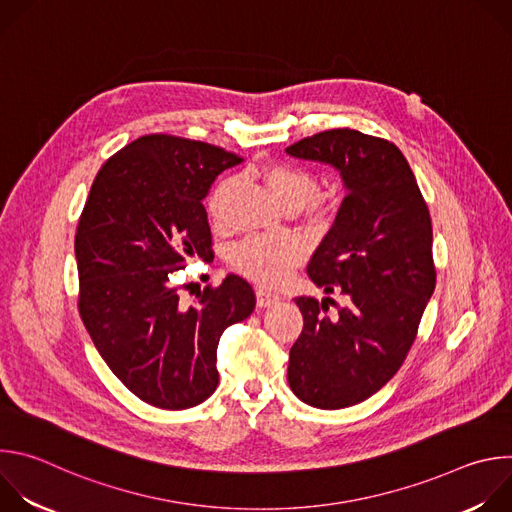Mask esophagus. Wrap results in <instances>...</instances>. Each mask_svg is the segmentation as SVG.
Instances as JSON below:
<instances>
[{"label": "esophagus", "instance_id": "esophagus-1", "mask_svg": "<svg viewBox=\"0 0 512 512\" xmlns=\"http://www.w3.org/2000/svg\"><path fill=\"white\" fill-rule=\"evenodd\" d=\"M279 302H281V298L277 294H271V291H267L263 287L257 289V306L259 308H269V306H275Z\"/></svg>", "mask_w": 512, "mask_h": 512}]
</instances>
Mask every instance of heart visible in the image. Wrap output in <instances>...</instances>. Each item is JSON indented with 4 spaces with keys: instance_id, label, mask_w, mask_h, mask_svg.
Listing matches in <instances>:
<instances>
[{
    "instance_id": "heart-1",
    "label": "heart",
    "mask_w": 512,
    "mask_h": 512,
    "mask_svg": "<svg viewBox=\"0 0 512 512\" xmlns=\"http://www.w3.org/2000/svg\"><path fill=\"white\" fill-rule=\"evenodd\" d=\"M259 178L265 182L269 192L285 206L304 208L318 194V178L296 164H267L257 168ZM233 188V178L223 180L208 198V212L214 221H221L223 202ZM302 243L289 235H251L239 241L231 251V263L237 271L251 277L259 285L277 287L281 285L294 267L302 261Z\"/></svg>"
}]
</instances>
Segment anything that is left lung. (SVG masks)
<instances>
[{
	"mask_svg": "<svg viewBox=\"0 0 512 512\" xmlns=\"http://www.w3.org/2000/svg\"><path fill=\"white\" fill-rule=\"evenodd\" d=\"M332 166L346 190L308 275L330 298H298L304 330L289 350L287 383L318 409L356 405L403 364L435 289L431 218L395 143L356 129H330L285 150Z\"/></svg>",
	"mask_w": 512,
	"mask_h": 512,
	"instance_id": "1",
	"label": "left lung"
}]
</instances>
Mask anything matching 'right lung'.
<instances>
[{
  "instance_id": "1",
  "label": "right lung",
  "mask_w": 512,
  "mask_h": 512,
  "mask_svg": "<svg viewBox=\"0 0 512 512\" xmlns=\"http://www.w3.org/2000/svg\"><path fill=\"white\" fill-rule=\"evenodd\" d=\"M241 158L174 135H143L99 170L75 237L87 332L141 401L188 409L218 385L221 334L255 310L251 283L229 273L188 304L172 275L212 257L202 200Z\"/></svg>"
}]
</instances>
